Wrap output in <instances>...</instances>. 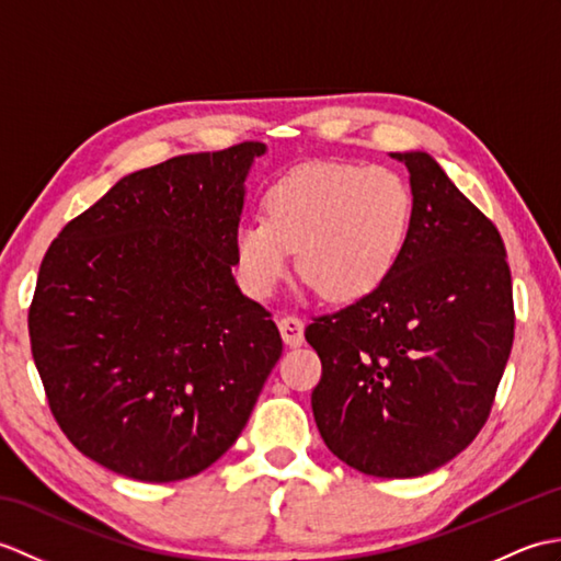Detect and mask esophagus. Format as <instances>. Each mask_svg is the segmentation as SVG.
<instances>
[{
	"mask_svg": "<svg viewBox=\"0 0 561 561\" xmlns=\"http://www.w3.org/2000/svg\"><path fill=\"white\" fill-rule=\"evenodd\" d=\"M279 332H282V340L287 342L289 347H299L304 342V320L296 316H284L279 320Z\"/></svg>",
	"mask_w": 561,
	"mask_h": 561,
	"instance_id": "esophagus-1",
	"label": "esophagus"
}]
</instances>
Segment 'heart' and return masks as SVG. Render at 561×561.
<instances>
[{
  "label": "heart",
  "instance_id": "1",
  "mask_svg": "<svg viewBox=\"0 0 561 561\" xmlns=\"http://www.w3.org/2000/svg\"><path fill=\"white\" fill-rule=\"evenodd\" d=\"M262 205L265 219H245L233 233L238 274L253 296L277 289L296 250L299 274L325 299H362L396 270L414 224L412 187L386 165H296Z\"/></svg>",
  "mask_w": 561,
  "mask_h": 561
}]
</instances>
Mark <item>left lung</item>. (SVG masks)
Masks as SVG:
<instances>
[{
  "label": "left lung",
  "mask_w": 561,
  "mask_h": 561,
  "mask_svg": "<svg viewBox=\"0 0 561 561\" xmlns=\"http://www.w3.org/2000/svg\"><path fill=\"white\" fill-rule=\"evenodd\" d=\"M408 165L414 224L388 277L313 318L323 376L311 404L325 446L374 478H420L468 448L514 344V289L496 226L424 151Z\"/></svg>",
  "instance_id": "obj_1"
}]
</instances>
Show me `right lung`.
<instances>
[{"mask_svg":"<svg viewBox=\"0 0 561 561\" xmlns=\"http://www.w3.org/2000/svg\"><path fill=\"white\" fill-rule=\"evenodd\" d=\"M262 141L125 175L47 248L28 335L83 456L139 482L207 470L243 432L282 337L236 287L233 233Z\"/></svg>","mask_w":561,"mask_h":561,"instance_id":"1","label":"right lung"}]
</instances>
